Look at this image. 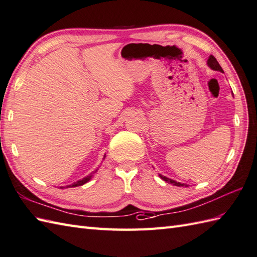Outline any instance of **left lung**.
Masks as SVG:
<instances>
[{"mask_svg": "<svg viewBox=\"0 0 257 257\" xmlns=\"http://www.w3.org/2000/svg\"><path fill=\"white\" fill-rule=\"evenodd\" d=\"M207 64H208V67H209L210 69H212V70H214V71H220V72H223V70H222V68L220 67V64H219V62L217 61V59L214 58L213 56H210L209 57V59H208V61H207ZM161 178H162L163 181H165L166 183H169V184H173V185H175V186H187V185H185V184H181V183H178V182H175V181H173V180H171V178H168L166 176H163V175H159Z\"/></svg>", "mask_w": 257, "mask_h": 257, "instance_id": "1", "label": "left lung"}]
</instances>
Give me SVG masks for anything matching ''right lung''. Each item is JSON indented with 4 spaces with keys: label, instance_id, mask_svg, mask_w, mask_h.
I'll return each mask as SVG.
<instances>
[{
    "label": "right lung",
    "instance_id": "right-lung-1",
    "mask_svg": "<svg viewBox=\"0 0 257 257\" xmlns=\"http://www.w3.org/2000/svg\"><path fill=\"white\" fill-rule=\"evenodd\" d=\"M104 159H105V157H104ZM96 171H97V170H96ZM96 171L93 172V173H91V174H88L86 177L82 178V180H80V181H77V182H75V183H73V184H71V185H68V186L65 187V188H68V187H76V186H82V185H84L85 183H87L89 180H91V178L93 177V174H94V173H96ZM61 188H63V187H61Z\"/></svg>",
    "mask_w": 257,
    "mask_h": 257
}]
</instances>
